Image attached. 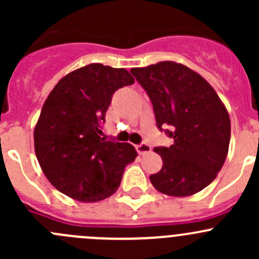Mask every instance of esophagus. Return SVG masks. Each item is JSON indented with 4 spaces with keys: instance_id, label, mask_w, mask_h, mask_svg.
Masks as SVG:
<instances>
[{
    "instance_id": "34e87169",
    "label": "esophagus",
    "mask_w": 259,
    "mask_h": 259,
    "mask_svg": "<svg viewBox=\"0 0 259 259\" xmlns=\"http://www.w3.org/2000/svg\"><path fill=\"white\" fill-rule=\"evenodd\" d=\"M137 151L139 154H146V153H150L151 151V146L146 143H142V144L137 145Z\"/></svg>"
}]
</instances>
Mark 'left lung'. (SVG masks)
Masks as SVG:
<instances>
[{
  "label": "left lung",
  "mask_w": 259,
  "mask_h": 259,
  "mask_svg": "<svg viewBox=\"0 0 259 259\" xmlns=\"http://www.w3.org/2000/svg\"><path fill=\"white\" fill-rule=\"evenodd\" d=\"M130 72L153 104L158 129L173 139L168 148H154L163 166L150 176L151 184L171 197L200 192L215 179L228 154L226 106L207 81L182 64L161 61Z\"/></svg>",
  "instance_id": "8db88e82"
}]
</instances>
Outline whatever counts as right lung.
<instances>
[{
  "mask_svg": "<svg viewBox=\"0 0 259 259\" xmlns=\"http://www.w3.org/2000/svg\"><path fill=\"white\" fill-rule=\"evenodd\" d=\"M133 82L125 69L90 64L62 77L46 99L33 133L36 156L67 197L86 203L110 197L138 156L133 145L100 137L114 93Z\"/></svg>",
  "mask_w": 259,
  "mask_h": 259,
  "instance_id": "add662e5",
  "label": "right lung"
}]
</instances>
